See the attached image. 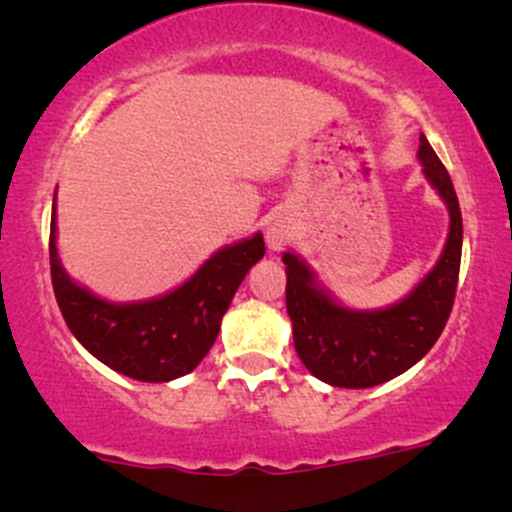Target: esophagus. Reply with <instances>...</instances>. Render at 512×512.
<instances>
[{"label":"esophagus","mask_w":512,"mask_h":512,"mask_svg":"<svg viewBox=\"0 0 512 512\" xmlns=\"http://www.w3.org/2000/svg\"><path fill=\"white\" fill-rule=\"evenodd\" d=\"M291 238H293V229L288 224H283V221H274V224L267 229V243L272 250H281L283 245L291 243Z\"/></svg>","instance_id":"1"}]
</instances>
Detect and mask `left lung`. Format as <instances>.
<instances>
[{
    "label": "left lung",
    "instance_id": "left-lung-1",
    "mask_svg": "<svg viewBox=\"0 0 512 512\" xmlns=\"http://www.w3.org/2000/svg\"><path fill=\"white\" fill-rule=\"evenodd\" d=\"M424 176L439 190L451 212V231L441 260L408 298L377 312H355L336 305L315 286V276L286 252V310L303 365L317 379L343 389L384 384L432 350L451 317L463 252V217L446 166L420 135Z\"/></svg>",
    "mask_w": 512,
    "mask_h": 512
}]
</instances>
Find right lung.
<instances>
[{
  "instance_id": "1",
  "label": "right lung",
  "mask_w": 512,
  "mask_h": 512,
  "mask_svg": "<svg viewBox=\"0 0 512 512\" xmlns=\"http://www.w3.org/2000/svg\"><path fill=\"white\" fill-rule=\"evenodd\" d=\"M262 257L264 240L257 233L214 252L176 291L147 303L114 305L66 276L54 214L49 226V269L66 326L97 360L138 381H171L193 372L217 341L240 281Z\"/></svg>"
}]
</instances>
